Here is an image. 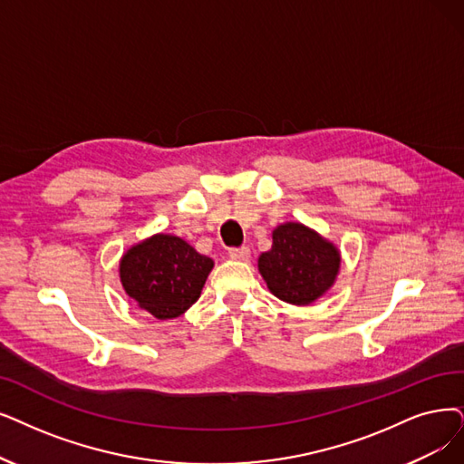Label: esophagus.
<instances>
[{
    "mask_svg": "<svg viewBox=\"0 0 464 464\" xmlns=\"http://www.w3.org/2000/svg\"><path fill=\"white\" fill-rule=\"evenodd\" d=\"M249 255H251V251L246 246L244 247H230L228 249V256L236 258V261H247Z\"/></svg>",
    "mask_w": 464,
    "mask_h": 464,
    "instance_id": "34e87169",
    "label": "esophagus"
}]
</instances>
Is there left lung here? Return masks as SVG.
Instances as JSON below:
<instances>
[{
    "label": "left lung",
    "instance_id": "left-lung-1",
    "mask_svg": "<svg viewBox=\"0 0 464 464\" xmlns=\"http://www.w3.org/2000/svg\"><path fill=\"white\" fill-rule=\"evenodd\" d=\"M339 268V249L301 222L277 227L272 249L258 256V272L270 293L296 306L318 301L335 284Z\"/></svg>",
    "mask_w": 464,
    "mask_h": 464
}]
</instances>
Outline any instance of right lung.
<instances>
[{"label":"right lung","mask_w":464,"mask_h":464,"mask_svg":"<svg viewBox=\"0 0 464 464\" xmlns=\"http://www.w3.org/2000/svg\"><path fill=\"white\" fill-rule=\"evenodd\" d=\"M213 261L179 236L156 234L127 249L120 261L125 293L158 320L179 318L201 295Z\"/></svg>","instance_id":"obj_1"}]
</instances>
